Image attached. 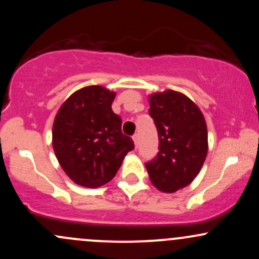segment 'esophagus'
Masks as SVG:
<instances>
[{"mask_svg": "<svg viewBox=\"0 0 259 259\" xmlns=\"http://www.w3.org/2000/svg\"><path fill=\"white\" fill-rule=\"evenodd\" d=\"M133 140H134L135 146H138V144H139V134H135L134 136H133Z\"/></svg>", "mask_w": 259, "mask_h": 259, "instance_id": "esophagus-1", "label": "esophagus"}]
</instances>
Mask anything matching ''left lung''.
Returning <instances> with one entry per match:
<instances>
[{"instance_id":"1","label":"left lung","mask_w":259,"mask_h":259,"mask_svg":"<svg viewBox=\"0 0 259 259\" xmlns=\"http://www.w3.org/2000/svg\"><path fill=\"white\" fill-rule=\"evenodd\" d=\"M149 99L160 151L145 166L156 188L175 193L192 183L203 167L208 153L205 119L183 93L168 90L153 93Z\"/></svg>"}]
</instances>
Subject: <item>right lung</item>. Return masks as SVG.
<instances>
[{"instance_id": "add662e5", "label": "right lung", "mask_w": 259, "mask_h": 259, "mask_svg": "<svg viewBox=\"0 0 259 259\" xmlns=\"http://www.w3.org/2000/svg\"><path fill=\"white\" fill-rule=\"evenodd\" d=\"M115 92L102 86L76 91L59 109L53 125V147L65 173L76 184L98 188L112 180L132 138L121 133V118L112 110Z\"/></svg>"}]
</instances>
